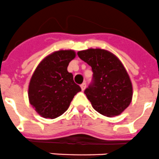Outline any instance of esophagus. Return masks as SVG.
I'll return each instance as SVG.
<instances>
[{
	"instance_id": "esophagus-1",
	"label": "esophagus",
	"mask_w": 159,
	"mask_h": 159,
	"mask_svg": "<svg viewBox=\"0 0 159 159\" xmlns=\"http://www.w3.org/2000/svg\"><path fill=\"white\" fill-rule=\"evenodd\" d=\"M86 82H83V83H82V85H81V88H82V90H85V88H86Z\"/></svg>"
}]
</instances>
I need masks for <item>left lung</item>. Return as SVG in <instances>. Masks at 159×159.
<instances>
[{
	"label": "left lung",
	"instance_id": "left-lung-1",
	"mask_svg": "<svg viewBox=\"0 0 159 159\" xmlns=\"http://www.w3.org/2000/svg\"><path fill=\"white\" fill-rule=\"evenodd\" d=\"M77 55L92 68V82L84 93L94 110L106 116L123 112L131 102L133 86L120 61L99 48L81 51Z\"/></svg>",
	"mask_w": 159,
	"mask_h": 159
}]
</instances>
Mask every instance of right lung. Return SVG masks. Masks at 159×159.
Masks as SVG:
<instances>
[{"instance_id":"1","label":"right lung","mask_w":159,"mask_h":159,"mask_svg":"<svg viewBox=\"0 0 159 159\" xmlns=\"http://www.w3.org/2000/svg\"><path fill=\"white\" fill-rule=\"evenodd\" d=\"M75 56L72 50L55 52L43 60L33 73L28 96L33 108L41 116L54 119L61 116L74 95L82 90L67 70Z\"/></svg>"}]
</instances>
